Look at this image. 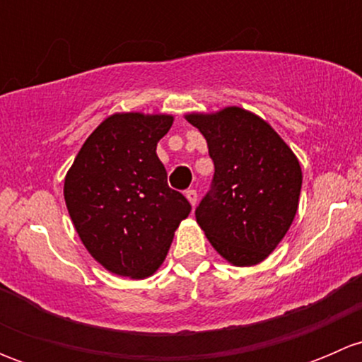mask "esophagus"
<instances>
[{
    "label": "esophagus",
    "instance_id": "obj_1",
    "mask_svg": "<svg viewBox=\"0 0 362 362\" xmlns=\"http://www.w3.org/2000/svg\"><path fill=\"white\" fill-rule=\"evenodd\" d=\"M185 198L189 199V203H191L192 206H196V203H198V191H194V189H189V191H185Z\"/></svg>",
    "mask_w": 362,
    "mask_h": 362
}]
</instances>
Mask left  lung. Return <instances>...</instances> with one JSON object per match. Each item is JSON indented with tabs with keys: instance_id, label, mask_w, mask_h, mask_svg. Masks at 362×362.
<instances>
[{
	"instance_id": "1",
	"label": "left lung",
	"mask_w": 362,
	"mask_h": 362,
	"mask_svg": "<svg viewBox=\"0 0 362 362\" xmlns=\"http://www.w3.org/2000/svg\"><path fill=\"white\" fill-rule=\"evenodd\" d=\"M184 117L204 136L215 166L214 191L196 208L199 228L229 264H259L279 247L298 211V158L264 119L242 107Z\"/></svg>"
}]
</instances>
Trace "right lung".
I'll use <instances>...</instances> for the list:
<instances>
[{
	"instance_id": "add662e5",
	"label": "right lung",
	"mask_w": 362,
	"mask_h": 362,
	"mask_svg": "<svg viewBox=\"0 0 362 362\" xmlns=\"http://www.w3.org/2000/svg\"><path fill=\"white\" fill-rule=\"evenodd\" d=\"M173 119L171 113H112L83 141L64 177L75 231L94 261L113 275H154L191 214L187 199L168 187L156 154Z\"/></svg>"
}]
</instances>
